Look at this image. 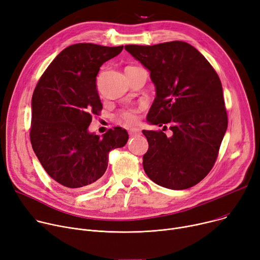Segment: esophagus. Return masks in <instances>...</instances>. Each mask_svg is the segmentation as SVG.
I'll list each match as a JSON object with an SVG mask.
<instances>
[{"label":"esophagus","mask_w":260,"mask_h":260,"mask_svg":"<svg viewBox=\"0 0 260 260\" xmlns=\"http://www.w3.org/2000/svg\"><path fill=\"white\" fill-rule=\"evenodd\" d=\"M128 135L129 136H138V135H141V131L138 129V128H132L128 131Z\"/></svg>","instance_id":"obj_1"}]
</instances>
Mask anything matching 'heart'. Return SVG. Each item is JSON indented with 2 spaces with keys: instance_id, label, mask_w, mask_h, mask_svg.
I'll return each mask as SVG.
<instances>
[{
  "instance_id": "b5f03b06",
  "label": "heart",
  "mask_w": 260,
  "mask_h": 260,
  "mask_svg": "<svg viewBox=\"0 0 260 260\" xmlns=\"http://www.w3.org/2000/svg\"><path fill=\"white\" fill-rule=\"evenodd\" d=\"M139 119H140V113H139V110L137 109L122 110L117 114L118 122L125 126H132L137 124Z\"/></svg>"
}]
</instances>
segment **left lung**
I'll list each match as a JSON object with an SVG mask.
<instances>
[{
    "instance_id": "obj_1",
    "label": "left lung",
    "mask_w": 260,
    "mask_h": 260,
    "mask_svg": "<svg viewBox=\"0 0 260 260\" xmlns=\"http://www.w3.org/2000/svg\"><path fill=\"white\" fill-rule=\"evenodd\" d=\"M125 50L150 72L157 96L150 123L167 128L142 131L148 142L143 155L147 177L162 187L181 190L200 183L217 159L228 126L220 79L200 52L181 41Z\"/></svg>"
}]
</instances>
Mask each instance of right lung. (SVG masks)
Here are the masks:
<instances>
[{"label": "right lung", "instance_id": "right-lung-1", "mask_svg": "<svg viewBox=\"0 0 260 260\" xmlns=\"http://www.w3.org/2000/svg\"><path fill=\"white\" fill-rule=\"evenodd\" d=\"M123 46L79 43L63 49L40 78L32 95L30 141L47 174L69 190L96 185L105 175L112 149L126 144L121 127L102 137L88 132L102 105L96 76L103 62Z\"/></svg>", "mask_w": 260, "mask_h": 260}]
</instances>
